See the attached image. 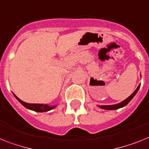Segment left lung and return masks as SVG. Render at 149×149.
<instances>
[{"label": "left lung", "instance_id": "left-lung-1", "mask_svg": "<svg viewBox=\"0 0 149 149\" xmlns=\"http://www.w3.org/2000/svg\"><path fill=\"white\" fill-rule=\"evenodd\" d=\"M139 87H140V85L138 86V88L135 90V92H133V93L130 96V97H128L127 99H125L124 101H123V102H120V103L117 104H113V105H102V106H99V107H101V108H102V109H104V110H116V109H119V108H120V107H124V106L127 105V104H128L129 102H130L131 100L132 99V98L134 97L135 95H136V94L137 93V92L139 91Z\"/></svg>", "mask_w": 149, "mask_h": 149}]
</instances>
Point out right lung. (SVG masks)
<instances>
[{"label":"right lung","mask_w":149,"mask_h":149,"mask_svg":"<svg viewBox=\"0 0 149 149\" xmlns=\"http://www.w3.org/2000/svg\"><path fill=\"white\" fill-rule=\"evenodd\" d=\"M14 96L16 97L17 100H18L19 102H20L22 104V105L26 107V108H28V109L30 110H32V111H37V112H46V111H51V110L54 109L56 106H49L47 105V104H29V103H26V102H22L21 101L18 97L15 95Z\"/></svg>","instance_id":"add662e5"}]
</instances>
